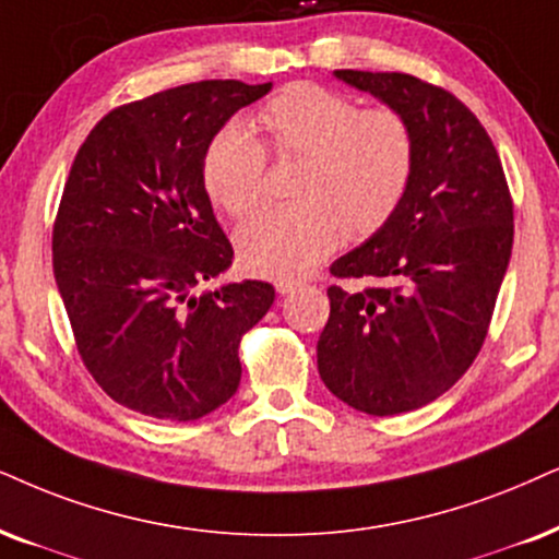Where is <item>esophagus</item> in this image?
Returning a JSON list of instances; mask_svg holds the SVG:
<instances>
[{
    "label": "esophagus",
    "instance_id": "34e87169",
    "mask_svg": "<svg viewBox=\"0 0 559 559\" xmlns=\"http://www.w3.org/2000/svg\"><path fill=\"white\" fill-rule=\"evenodd\" d=\"M301 286H304L301 281H296V278H278V281H275V292H278V294H292Z\"/></svg>",
    "mask_w": 559,
    "mask_h": 559
}]
</instances>
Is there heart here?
Here are the masks:
<instances>
[{"instance_id":"obj_1","label":"heart","mask_w":559,"mask_h":559,"mask_svg":"<svg viewBox=\"0 0 559 559\" xmlns=\"http://www.w3.org/2000/svg\"><path fill=\"white\" fill-rule=\"evenodd\" d=\"M260 123L278 154H301V201L273 203L237 231V252L258 275L307 273L343 242L366 239L397 214L415 169V136L397 108H361L353 97L292 84L260 108ZM267 152L245 121H229L209 141L203 182L231 216L258 206Z\"/></svg>"}]
</instances>
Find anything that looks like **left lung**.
I'll return each instance as SVG.
<instances>
[{
	"label": "left lung",
	"instance_id": "obj_1",
	"mask_svg": "<svg viewBox=\"0 0 559 559\" xmlns=\"http://www.w3.org/2000/svg\"><path fill=\"white\" fill-rule=\"evenodd\" d=\"M337 80L397 108L415 169L397 214L330 265V320L317 341L324 386L369 415L418 409L451 390L483 348L513 247L503 165L462 100L400 72L337 69Z\"/></svg>",
	"mask_w": 559,
	"mask_h": 559
}]
</instances>
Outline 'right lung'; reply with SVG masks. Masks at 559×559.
Segmentation results:
<instances>
[{
	"label": "right lung",
	"instance_id": "add662e5",
	"mask_svg": "<svg viewBox=\"0 0 559 559\" xmlns=\"http://www.w3.org/2000/svg\"><path fill=\"white\" fill-rule=\"evenodd\" d=\"M273 84L206 80L110 110L76 152L53 224V275L84 366L118 405L198 420L237 392L263 281L195 294L231 265L211 209L209 141Z\"/></svg>",
	"mask_w": 559,
	"mask_h": 559
}]
</instances>
